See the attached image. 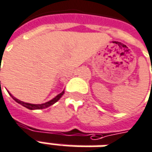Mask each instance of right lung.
I'll return each instance as SVG.
<instances>
[{"label":"right lung","instance_id":"add662e5","mask_svg":"<svg viewBox=\"0 0 152 152\" xmlns=\"http://www.w3.org/2000/svg\"><path fill=\"white\" fill-rule=\"evenodd\" d=\"M1 82V81H0ZM8 93H9L10 94V96L12 97V98L15 100V101L18 103V104H21V105H23L24 107H25V108H27V109H31V110H35V109H46V108H48V107H49V106L53 105V104H55L56 102H58L60 99H61V97L64 94V91H62L61 93H60L59 94H58L56 97H54L53 99H51V100H49V101L46 102V103H43V104H29V103H25V102H23L21 101V100H20V99H18L15 98L12 94L10 93L9 91H8Z\"/></svg>","mask_w":152,"mask_h":152}]
</instances>
